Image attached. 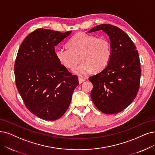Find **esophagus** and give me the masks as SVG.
Listing matches in <instances>:
<instances>
[{
  "label": "esophagus",
  "mask_w": 155,
  "mask_h": 155,
  "mask_svg": "<svg viewBox=\"0 0 155 155\" xmlns=\"http://www.w3.org/2000/svg\"><path fill=\"white\" fill-rule=\"evenodd\" d=\"M78 80H79V83L80 84L82 83H83V82L85 81V79H83V78H79Z\"/></svg>",
  "instance_id": "esophagus-1"
}]
</instances>
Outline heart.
<instances>
[{"label":"heart","mask_w":155,"mask_h":155,"mask_svg":"<svg viewBox=\"0 0 155 155\" xmlns=\"http://www.w3.org/2000/svg\"><path fill=\"white\" fill-rule=\"evenodd\" d=\"M69 48H58L55 55L59 62L67 69H73L77 75L85 76L93 71L100 72L110 61L112 48L110 41L106 38H97L93 35L79 33L68 41Z\"/></svg>","instance_id":"obj_1"}]
</instances>
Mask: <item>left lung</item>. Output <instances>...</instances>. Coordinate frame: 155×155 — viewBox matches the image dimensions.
Instances as JSON below:
<instances>
[{
  "label": "left lung",
  "mask_w": 155,
  "mask_h": 155,
  "mask_svg": "<svg viewBox=\"0 0 155 155\" xmlns=\"http://www.w3.org/2000/svg\"><path fill=\"white\" fill-rule=\"evenodd\" d=\"M102 30L110 39L112 55L105 69L89 78L91 100L101 112L113 114L130 104L139 90L141 68L139 53L130 37L120 28L101 24L88 32Z\"/></svg>",
  "instance_id": "obj_1"
}]
</instances>
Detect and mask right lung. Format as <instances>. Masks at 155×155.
Returning a JSON list of instances; mask_svg holds the SVG:
<instances>
[{"label":"right lung","mask_w":155,"mask_h":155,"mask_svg":"<svg viewBox=\"0 0 155 155\" xmlns=\"http://www.w3.org/2000/svg\"><path fill=\"white\" fill-rule=\"evenodd\" d=\"M71 33L38 28L23 40L15 64V82L25 105L40 118L59 119L69 107L78 78L61 65L54 46Z\"/></svg>","instance_id":"1"}]
</instances>
